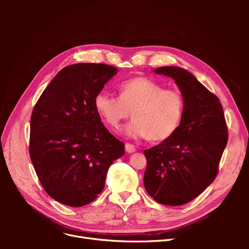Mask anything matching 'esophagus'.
I'll use <instances>...</instances> for the list:
<instances>
[{
    "label": "esophagus",
    "mask_w": 249,
    "mask_h": 249,
    "mask_svg": "<svg viewBox=\"0 0 249 249\" xmlns=\"http://www.w3.org/2000/svg\"><path fill=\"white\" fill-rule=\"evenodd\" d=\"M125 150H126L127 153L132 154L134 152H136V148H135V146L133 144H131V143H126V144H125Z\"/></svg>",
    "instance_id": "esophagus-1"
}]
</instances>
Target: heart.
Instances as JSON below:
<instances>
[{"label":"heart","mask_w":249,"mask_h":249,"mask_svg":"<svg viewBox=\"0 0 249 249\" xmlns=\"http://www.w3.org/2000/svg\"><path fill=\"white\" fill-rule=\"evenodd\" d=\"M94 106L112 129L117 130L132 112L134 119L124 129L126 136L164 141L182 123L185 101L178 90L165 89L152 79L137 77L119 86V99L107 92L97 93Z\"/></svg>","instance_id":"1"}]
</instances>
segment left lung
<instances>
[{"label":"left lung","mask_w":249,"mask_h":249,"mask_svg":"<svg viewBox=\"0 0 249 249\" xmlns=\"http://www.w3.org/2000/svg\"><path fill=\"white\" fill-rule=\"evenodd\" d=\"M176 81L184 96V116L172 136L144 150L146 192L166 206H182L205 191L218 172L228 143L219 99L191 72L178 66L153 71Z\"/></svg>","instance_id":"obj_1"}]
</instances>
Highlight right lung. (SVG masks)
<instances>
[{"mask_svg":"<svg viewBox=\"0 0 249 249\" xmlns=\"http://www.w3.org/2000/svg\"><path fill=\"white\" fill-rule=\"evenodd\" d=\"M114 66L64 67L37 101L30 124V158L43 189L70 207H83L103 191L110 165L124 143L101 122L94 97L116 74Z\"/></svg>","mask_w":249,"mask_h":249,"instance_id":"add662e5","label":"right lung"}]
</instances>
